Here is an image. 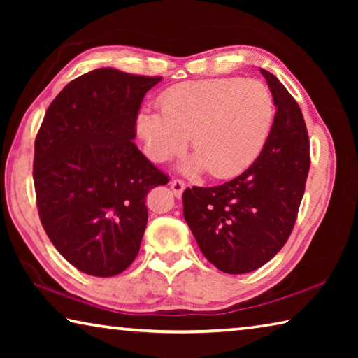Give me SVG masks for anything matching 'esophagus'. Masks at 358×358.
<instances>
[{
	"mask_svg": "<svg viewBox=\"0 0 358 358\" xmlns=\"http://www.w3.org/2000/svg\"><path fill=\"white\" fill-rule=\"evenodd\" d=\"M171 187L175 194V197H181V194H183V191L186 189V185L181 180H172Z\"/></svg>",
	"mask_w": 358,
	"mask_h": 358,
	"instance_id": "34e87169",
	"label": "esophagus"
}]
</instances>
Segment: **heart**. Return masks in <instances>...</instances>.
<instances>
[{
    "label": "heart",
    "instance_id": "heart-1",
    "mask_svg": "<svg viewBox=\"0 0 358 358\" xmlns=\"http://www.w3.org/2000/svg\"><path fill=\"white\" fill-rule=\"evenodd\" d=\"M159 108L161 113L142 110L136 121L145 155L169 161L189 137L194 156L183 171L207 169L217 180L237 177L257 159L275 120L270 90L238 77L175 85L162 93Z\"/></svg>",
    "mask_w": 358,
    "mask_h": 358
}]
</instances>
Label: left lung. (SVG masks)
Segmentation results:
<instances>
[{"label": "left lung", "mask_w": 358, "mask_h": 358, "mask_svg": "<svg viewBox=\"0 0 358 358\" xmlns=\"http://www.w3.org/2000/svg\"><path fill=\"white\" fill-rule=\"evenodd\" d=\"M260 72L276 107L262 153L227 183L183 192L185 221L202 254L230 275L257 270L286 245L311 162L299 104L271 72Z\"/></svg>", "instance_id": "8db88e82"}]
</instances>
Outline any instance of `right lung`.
Here are the masks:
<instances>
[{"label":"right lung","instance_id":"1","mask_svg":"<svg viewBox=\"0 0 358 358\" xmlns=\"http://www.w3.org/2000/svg\"><path fill=\"white\" fill-rule=\"evenodd\" d=\"M162 77L101 68L69 82L48 106L34 142L42 226L83 273L108 278L134 262L145 199L169 177L132 142L143 96Z\"/></svg>","mask_w":358,"mask_h":358}]
</instances>
